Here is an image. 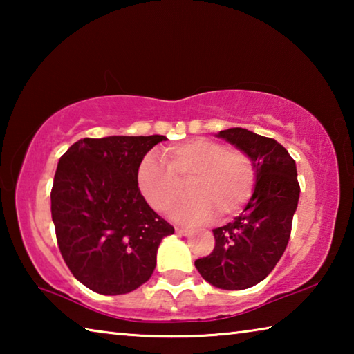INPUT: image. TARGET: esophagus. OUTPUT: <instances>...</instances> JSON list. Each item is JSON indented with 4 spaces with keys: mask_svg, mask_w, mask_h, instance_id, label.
I'll return each mask as SVG.
<instances>
[{
    "mask_svg": "<svg viewBox=\"0 0 354 354\" xmlns=\"http://www.w3.org/2000/svg\"><path fill=\"white\" fill-rule=\"evenodd\" d=\"M175 231H176V234H179V236H189L190 234V231L184 230V227H175Z\"/></svg>",
    "mask_w": 354,
    "mask_h": 354,
    "instance_id": "esophagus-1",
    "label": "esophagus"
}]
</instances>
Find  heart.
Listing matches in <instances>:
<instances>
[{
  "mask_svg": "<svg viewBox=\"0 0 354 354\" xmlns=\"http://www.w3.org/2000/svg\"><path fill=\"white\" fill-rule=\"evenodd\" d=\"M162 164L147 154L137 167V187L156 212H169L189 183L190 198L173 211V218L196 225L231 217L247 205L256 187V167L247 153L227 149L223 143L195 137L167 147Z\"/></svg>",
  "mask_w": 354,
  "mask_h": 354,
  "instance_id": "1",
  "label": "heart"
}]
</instances>
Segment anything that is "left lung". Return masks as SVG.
<instances>
[{"mask_svg": "<svg viewBox=\"0 0 354 354\" xmlns=\"http://www.w3.org/2000/svg\"><path fill=\"white\" fill-rule=\"evenodd\" d=\"M217 137L250 156L256 167V187L239 217L212 230V253L196 259L195 267L209 284L242 290L266 279L289 243L299 198L297 165L270 137L243 128L220 131Z\"/></svg>", "mask_w": 354, "mask_h": 354, "instance_id": "8db88e82", "label": "left lung"}]
</instances>
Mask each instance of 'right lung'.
Wrapping results in <instances>:
<instances>
[{
  "label": "right lung",
  "mask_w": 354,
  "mask_h": 354,
  "mask_svg": "<svg viewBox=\"0 0 354 354\" xmlns=\"http://www.w3.org/2000/svg\"><path fill=\"white\" fill-rule=\"evenodd\" d=\"M165 136L81 139L59 159L51 189L57 245L73 277L101 295H122L151 278L175 227L137 187V167Z\"/></svg>",
  "instance_id": "obj_1"
}]
</instances>
